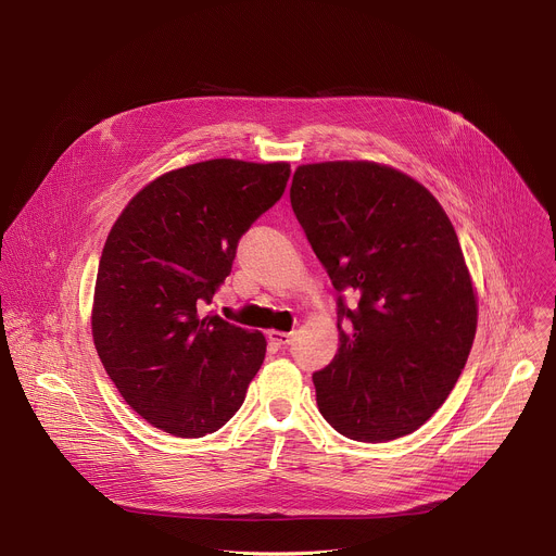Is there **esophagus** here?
<instances>
[{
  "label": "esophagus",
  "mask_w": 556,
  "mask_h": 556,
  "mask_svg": "<svg viewBox=\"0 0 556 556\" xmlns=\"http://www.w3.org/2000/svg\"><path fill=\"white\" fill-rule=\"evenodd\" d=\"M268 339H270L275 345H279V348H288V345H292L294 334H292V332H277V330H273V332H268Z\"/></svg>",
  "instance_id": "34e87169"
}]
</instances>
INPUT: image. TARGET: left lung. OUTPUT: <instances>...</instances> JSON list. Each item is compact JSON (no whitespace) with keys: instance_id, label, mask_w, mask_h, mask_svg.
I'll return each instance as SVG.
<instances>
[{"instance_id":"obj_1","label":"left lung","mask_w":556,"mask_h":556,"mask_svg":"<svg viewBox=\"0 0 556 556\" xmlns=\"http://www.w3.org/2000/svg\"><path fill=\"white\" fill-rule=\"evenodd\" d=\"M292 211L339 296V352L312 374L316 405L345 438L414 433L455 387L478 328V301L440 202L376 163L294 172Z\"/></svg>"}]
</instances>
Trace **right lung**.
<instances>
[{
	"instance_id": "1",
	"label": "right lung",
	"mask_w": 556,
	"mask_h": 556,
	"mask_svg": "<svg viewBox=\"0 0 556 556\" xmlns=\"http://www.w3.org/2000/svg\"><path fill=\"white\" fill-rule=\"evenodd\" d=\"M288 163L217 157L149 182L101 255L92 337L125 403L149 425L202 438L242 407L266 356L262 332L200 314L242 235L286 191Z\"/></svg>"
}]
</instances>
